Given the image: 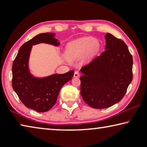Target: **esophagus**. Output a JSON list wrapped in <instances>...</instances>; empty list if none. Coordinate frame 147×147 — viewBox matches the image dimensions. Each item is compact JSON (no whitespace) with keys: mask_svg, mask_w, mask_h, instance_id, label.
<instances>
[{"mask_svg":"<svg viewBox=\"0 0 147 147\" xmlns=\"http://www.w3.org/2000/svg\"><path fill=\"white\" fill-rule=\"evenodd\" d=\"M80 76V73L78 71H75L74 73V77H75V78H78Z\"/></svg>","mask_w":147,"mask_h":147,"instance_id":"esophagus-1","label":"esophagus"}]
</instances>
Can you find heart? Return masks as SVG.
<instances>
[{
    "mask_svg": "<svg viewBox=\"0 0 147 147\" xmlns=\"http://www.w3.org/2000/svg\"><path fill=\"white\" fill-rule=\"evenodd\" d=\"M100 47L97 39L92 38H83L69 43L66 47L65 56L69 61L84 57L83 61H88Z\"/></svg>",
    "mask_w": 147,
    "mask_h": 147,
    "instance_id": "heart-1",
    "label": "heart"
}]
</instances>
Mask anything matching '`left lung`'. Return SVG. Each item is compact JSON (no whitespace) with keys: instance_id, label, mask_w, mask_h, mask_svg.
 <instances>
[{"instance_id":"1","label":"left lung","mask_w":147,"mask_h":147,"mask_svg":"<svg viewBox=\"0 0 147 147\" xmlns=\"http://www.w3.org/2000/svg\"><path fill=\"white\" fill-rule=\"evenodd\" d=\"M105 39V51L80 69L81 96L95 109L117 103L132 80L133 58L127 45L109 33Z\"/></svg>"}]
</instances>
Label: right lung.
I'll return each instance as SVG.
<instances>
[{"label":"right lung","instance_id":"1","mask_svg":"<svg viewBox=\"0 0 147 147\" xmlns=\"http://www.w3.org/2000/svg\"><path fill=\"white\" fill-rule=\"evenodd\" d=\"M43 43L56 47L60 44L55 34H39L21 47L12 65L13 90L24 106L38 112H45L53 108L61 88L74 75V71L42 78L31 74L28 62L32 46Z\"/></svg>","mask_w":147,"mask_h":147}]
</instances>
